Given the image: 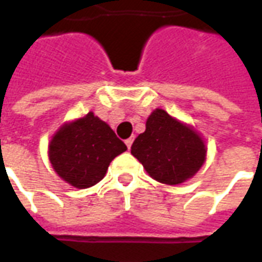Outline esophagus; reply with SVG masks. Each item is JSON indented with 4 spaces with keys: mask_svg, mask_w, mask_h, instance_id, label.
<instances>
[{
    "mask_svg": "<svg viewBox=\"0 0 262 262\" xmlns=\"http://www.w3.org/2000/svg\"><path fill=\"white\" fill-rule=\"evenodd\" d=\"M133 140H135V137H129L127 140H125V144L127 145V148H129V149H130L132 144H133Z\"/></svg>",
    "mask_w": 262,
    "mask_h": 262,
    "instance_id": "34e87169",
    "label": "esophagus"
}]
</instances>
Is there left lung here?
Returning <instances> with one entry per match:
<instances>
[{"label": "left lung", "mask_w": 262, "mask_h": 262, "mask_svg": "<svg viewBox=\"0 0 262 262\" xmlns=\"http://www.w3.org/2000/svg\"><path fill=\"white\" fill-rule=\"evenodd\" d=\"M130 152L154 180L167 185L191 179L206 159L202 137L161 108L149 115Z\"/></svg>", "instance_id": "left-lung-1"}]
</instances>
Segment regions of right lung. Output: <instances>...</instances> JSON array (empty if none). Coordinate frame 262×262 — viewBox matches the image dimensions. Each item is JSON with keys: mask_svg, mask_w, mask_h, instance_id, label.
<instances>
[{"mask_svg": "<svg viewBox=\"0 0 262 262\" xmlns=\"http://www.w3.org/2000/svg\"><path fill=\"white\" fill-rule=\"evenodd\" d=\"M126 145L95 114L66 123L49 143V161L59 177L75 188H89L105 176Z\"/></svg>", "mask_w": 262, "mask_h": 262, "instance_id": "obj_1", "label": "right lung"}]
</instances>
